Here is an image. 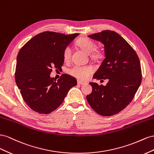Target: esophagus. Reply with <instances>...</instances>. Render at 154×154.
<instances>
[{
	"label": "esophagus",
	"mask_w": 154,
	"mask_h": 154,
	"mask_svg": "<svg viewBox=\"0 0 154 154\" xmlns=\"http://www.w3.org/2000/svg\"><path fill=\"white\" fill-rule=\"evenodd\" d=\"M77 83L79 85H85L86 84V82H82V81H77Z\"/></svg>",
	"instance_id": "esophagus-1"
}]
</instances>
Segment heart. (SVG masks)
<instances>
[{
	"instance_id": "heart-1",
	"label": "heart",
	"mask_w": 154,
	"mask_h": 154,
	"mask_svg": "<svg viewBox=\"0 0 154 154\" xmlns=\"http://www.w3.org/2000/svg\"><path fill=\"white\" fill-rule=\"evenodd\" d=\"M76 45L79 46L88 54H91V57L94 59L99 60L102 59L104 54L103 51L96 50V44L94 41L87 37L79 38L76 42ZM72 50L69 46L66 47L63 51V58L65 61H68L71 57ZM94 71V68L91 66H74L68 70V73L72 76L78 79L85 81L88 79L90 75Z\"/></svg>"
}]
</instances>
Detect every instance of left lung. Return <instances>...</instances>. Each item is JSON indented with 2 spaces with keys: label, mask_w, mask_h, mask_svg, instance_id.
<instances>
[{
  "label": "left lung",
  "mask_w": 154,
  "mask_h": 154,
  "mask_svg": "<svg viewBox=\"0 0 154 154\" xmlns=\"http://www.w3.org/2000/svg\"><path fill=\"white\" fill-rule=\"evenodd\" d=\"M88 37L104 46L105 58L93 77L108 82L106 86L90 82L92 92L86 99L99 115L112 116L128 106L137 92L142 81L140 61L132 47L113 31L104 30Z\"/></svg>",
  "instance_id": "obj_1"
}]
</instances>
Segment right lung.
I'll return each mask as SVG.
<instances>
[{"instance_id":"obj_1","label":"right lung","mask_w":154,"mask_h":154,"mask_svg":"<svg viewBox=\"0 0 154 154\" xmlns=\"http://www.w3.org/2000/svg\"><path fill=\"white\" fill-rule=\"evenodd\" d=\"M79 35L45 32L26 42L17 57L15 82L28 106L38 113L48 114L63 103L68 91L77 85L67 74L56 81L52 68H61L63 51Z\"/></svg>"}]
</instances>
